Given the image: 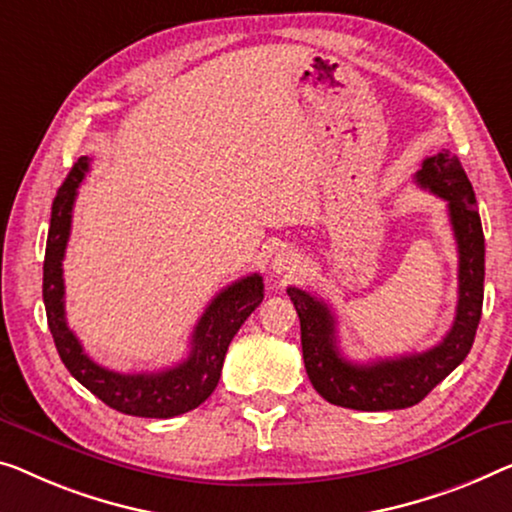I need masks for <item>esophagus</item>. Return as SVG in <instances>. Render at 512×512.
Instances as JSON below:
<instances>
[{"label": "esophagus", "instance_id": "obj_1", "mask_svg": "<svg viewBox=\"0 0 512 512\" xmlns=\"http://www.w3.org/2000/svg\"><path fill=\"white\" fill-rule=\"evenodd\" d=\"M299 266H301L299 255L289 253V250H278V253L271 259V269L276 273H294V271H299Z\"/></svg>", "mask_w": 512, "mask_h": 512}]
</instances>
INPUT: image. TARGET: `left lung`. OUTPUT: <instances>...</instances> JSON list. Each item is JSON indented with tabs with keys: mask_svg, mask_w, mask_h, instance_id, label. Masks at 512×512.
Masks as SVG:
<instances>
[{
	"mask_svg": "<svg viewBox=\"0 0 512 512\" xmlns=\"http://www.w3.org/2000/svg\"><path fill=\"white\" fill-rule=\"evenodd\" d=\"M416 183L448 204L457 255H460V289L455 322L437 347L423 354L381 358L375 363H352L340 354L335 317L329 305L310 292L289 287L301 319L303 363L310 384L324 400L358 411L407 409L421 402L467 358L474 345L483 312L485 236L476 209V195L460 158L441 151L423 160Z\"/></svg>",
	"mask_w": 512,
	"mask_h": 512,
	"instance_id": "obj_1",
	"label": "left lung"
}]
</instances>
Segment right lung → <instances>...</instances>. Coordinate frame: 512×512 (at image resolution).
Wrapping results in <instances>:
<instances>
[{
  "mask_svg": "<svg viewBox=\"0 0 512 512\" xmlns=\"http://www.w3.org/2000/svg\"><path fill=\"white\" fill-rule=\"evenodd\" d=\"M89 170V158L82 156L52 202L48 246L43 262V303L48 326L59 358L68 372L89 388L98 400L128 416L172 418L200 407L218 386L220 370L236 331L264 299V282L259 273L232 282L209 303L197 322L190 352L174 368L142 375H121L91 361L75 333L68 329L64 312V262L66 243L71 236L73 204L78 186Z\"/></svg>",
  "mask_w": 512,
  "mask_h": 512,
  "instance_id": "right-lung-1",
  "label": "right lung"
}]
</instances>
